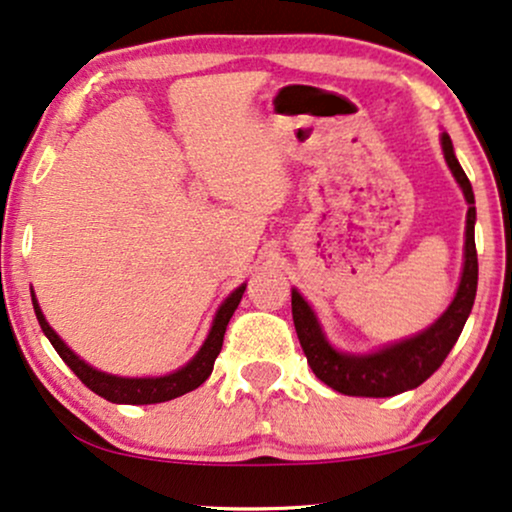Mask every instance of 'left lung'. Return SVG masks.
Instances as JSON below:
<instances>
[{
    "label": "left lung",
    "mask_w": 512,
    "mask_h": 512,
    "mask_svg": "<svg viewBox=\"0 0 512 512\" xmlns=\"http://www.w3.org/2000/svg\"><path fill=\"white\" fill-rule=\"evenodd\" d=\"M441 149L444 159L449 163L453 178L463 189L465 201H468V225H465V266L460 277L458 292L453 296L451 306L418 337H410L387 349L368 353V356H346L327 344L323 330H320L318 318L313 308L306 304L304 296L292 292V318L296 334H299L301 349L306 353V361L311 365L320 382L346 396H370V399H384V396L401 394V391L420 387L427 377L439 370L446 361L453 344L458 342L463 332L465 320L472 311L477 294V249H475V194L472 185L460 168L453 154L451 137L441 135Z\"/></svg>",
    "instance_id": "8db88e82"
}]
</instances>
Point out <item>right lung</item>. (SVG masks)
Segmentation results:
<instances>
[{"instance_id":"right-lung-1","label":"right lung","mask_w":512,"mask_h":512,"mask_svg":"<svg viewBox=\"0 0 512 512\" xmlns=\"http://www.w3.org/2000/svg\"><path fill=\"white\" fill-rule=\"evenodd\" d=\"M244 289H246V285L235 289V292L227 296L225 304L218 308L211 332H208L206 342L199 349L197 356H194L192 361L185 365V368L170 372V375H163V377H116V375H106V372L90 368V365H87L85 361H80V358L61 342L59 334L49 327V323L44 320V315L40 311V304L35 301V294H33V308L37 315V323H40L42 332L47 334V339L52 342L56 353L61 356V361L80 377V382L85 384V387H90L94 394H99L102 399L111 401V403L144 406V403H163L170 399H178V396L197 389L199 384H204L208 380V375H211V370H213V363H216L218 353H220V349H223V337H225L227 323H230L232 313L237 311Z\"/></svg>"}]
</instances>
